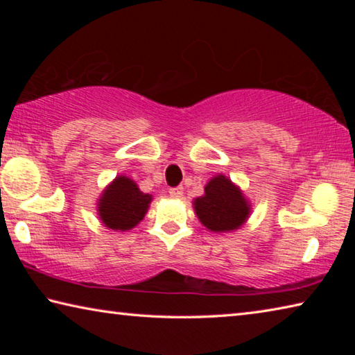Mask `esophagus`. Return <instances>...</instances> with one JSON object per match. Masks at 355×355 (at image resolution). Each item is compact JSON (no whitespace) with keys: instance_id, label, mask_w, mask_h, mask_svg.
<instances>
[{"instance_id":"esophagus-1","label":"esophagus","mask_w":355,"mask_h":355,"mask_svg":"<svg viewBox=\"0 0 355 355\" xmlns=\"http://www.w3.org/2000/svg\"><path fill=\"white\" fill-rule=\"evenodd\" d=\"M169 194L172 199H180V197L183 196V188H171Z\"/></svg>"}]
</instances>
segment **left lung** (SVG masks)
I'll use <instances>...</instances> for the list:
<instances>
[{
    "instance_id": "1",
    "label": "left lung",
    "mask_w": 355,
    "mask_h": 355,
    "mask_svg": "<svg viewBox=\"0 0 355 355\" xmlns=\"http://www.w3.org/2000/svg\"><path fill=\"white\" fill-rule=\"evenodd\" d=\"M203 196L192 200L200 224L214 233L239 230L252 213V203L243 189L224 173L208 180Z\"/></svg>"
}]
</instances>
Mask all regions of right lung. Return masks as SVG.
<instances>
[{
	"label": "right lung",
	"instance_id": "right-lung-1",
	"mask_svg": "<svg viewBox=\"0 0 355 355\" xmlns=\"http://www.w3.org/2000/svg\"><path fill=\"white\" fill-rule=\"evenodd\" d=\"M153 196L146 194L133 178L117 175L98 197L101 224L114 232H128L146 218Z\"/></svg>",
	"mask_w": 355,
	"mask_h": 355
}]
</instances>
